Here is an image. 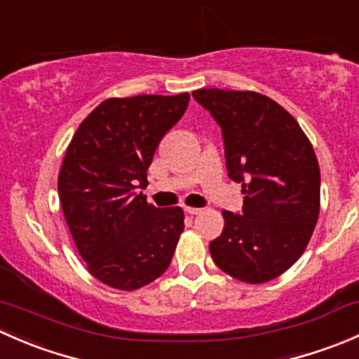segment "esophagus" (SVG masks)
Segmentation results:
<instances>
[{"label": "esophagus", "mask_w": 359, "mask_h": 359, "mask_svg": "<svg viewBox=\"0 0 359 359\" xmlns=\"http://www.w3.org/2000/svg\"><path fill=\"white\" fill-rule=\"evenodd\" d=\"M184 212L189 213V215H198V213L201 212V208H193V206H186V208H184Z\"/></svg>", "instance_id": "1"}]
</instances>
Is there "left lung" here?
Returning <instances> with one entry per match:
<instances>
[{
  "instance_id": "1",
  "label": "left lung",
  "mask_w": 359,
  "mask_h": 359,
  "mask_svg": "<svg viewBox=\"0 0 359 359\" xmlns=\"http://www.w3.org/2000/svg\"><path fill=\"white\" fill-rule=\"evenodd\" d=\"M198 104L222 130L227 175L243 187L241 213L222 212L210 243L217 267L266 283L297 262L320 215V165L295 118L257 92L201 88Z\"/></svg>"
}]
</instances>
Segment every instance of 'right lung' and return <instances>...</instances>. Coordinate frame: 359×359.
Segmentation results:
<instances>
[{
  "label": "right lung",
  "instance_id": "1",
  "mask_svg": "<svg viewBox=\"0 0 359 359\" xmlns=\"http://www.w3.org/2000/svg\"><path fill=\"white\" fill-rule=\"evenodd\" d=\"M189 93L107 99L76 130L59 173L64 217L92 276L137 290L168 269L184 231L180 206L156 208L140 191Z\"/></svg>",
  "mask_w": 359,
  "mask_h": 359
}]
</instances>
